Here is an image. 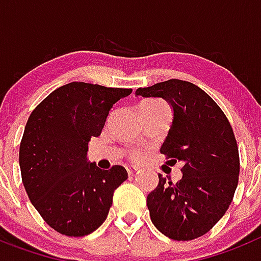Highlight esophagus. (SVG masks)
Masks as SVG:
<instances>
[{
  "mask_svg": "<svg viewBox=\"0 0 261 261\" xmlns=\"http://www.w3.org/2000/svg\"><path fill=\"white\" fill-rule=\"evenodd\" d=\"M126 169H127V173L130 174V176H133V174L137 172V168H135V167H127Z\"/></svg>",
  "mask_w": 261,
  "mask_h": 261,
  "instance_id": "esophagus-1",
  "label": "esophagus"
}]
</instances>
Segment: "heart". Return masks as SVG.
I'll return each instance as SVG.
<instances>
[{"label": "heart", "instance_id": "1", "mask_svg": "<svg viewBox=\"0 0 261 261\" xmlns=\"http://www.w3.org/2000/svg\"><path fill=\"white\" fill-rule=\"evenodd\" d=\"M165 106L164 103L160 102V101H156V99H147L144 102H142L140 108H163ZM135 156H139V153H135Z\"/></svg>", "mask_w": 261, "mask_h": 261}]
</instances>
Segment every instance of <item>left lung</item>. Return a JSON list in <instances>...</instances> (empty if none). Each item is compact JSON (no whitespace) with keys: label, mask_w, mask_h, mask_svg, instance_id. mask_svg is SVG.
I'll return each instance as SVG.
<instances>
[{"label":"left lung","mask_w":261,"mask_h":261,"mask_svg":"<svg viewBox=\"0 0 261 261\" xmlns=\"http://www.w3.org/2000/svg\"><path fill=\"white\" fill-rule=\"evenodd\" d=\"M137 96L160 97L173 109V121L160 152L182 163V177L172 182L159 174L147 196L151 221L174 240L209 232L227 212L239 180L234 131L214 99L189 81L172 79L139 88Z\"/></svg>","instance_id":"obj_1"}]
</instances>
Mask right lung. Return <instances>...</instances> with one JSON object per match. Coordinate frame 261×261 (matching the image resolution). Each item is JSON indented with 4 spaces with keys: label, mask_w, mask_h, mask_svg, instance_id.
I'll list each match as a JSON object with an SVG mask.
<instances>
[{
    "label": "right lung",
    "mask_w": 261,
    "mask_h": 261,
    "mask_svg": "<svg viewBox=\"0 0 261 261\" xmlns=\"http://www.w3.org/2000/svg\"><path fill=\"white\" fill-rule=\"evenodd\" d=\"M133 89L69 83L33 110L19 147L26 193L47 225L84 237L105 222L114 190L127 180L122 165L88 162L90 138L99 137L113 105Z\"/></svg>",
    "instance_id": "right-lung-1"
}]
</instances>
